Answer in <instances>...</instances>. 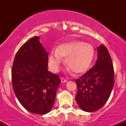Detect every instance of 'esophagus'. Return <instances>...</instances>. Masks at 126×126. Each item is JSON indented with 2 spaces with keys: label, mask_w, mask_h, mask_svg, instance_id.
I'll return each mask as SVG.
<instances>
[{
  "label": "esophagus",
  "mask_w": 126,
  "mask_h": 126,
  "mask_svg": "<svg viewBox=\"0 0 126 126\" xmlns=\"http://www.w3.org/2000/svg\"><path fill=\"white\" fill-rule=\"evenodd\" d=\"M67 81H68V79H65L64 78H61V81H62V83H66Z\"/></svg>",
  "instance_id": "obj_1"
}]
</instances>
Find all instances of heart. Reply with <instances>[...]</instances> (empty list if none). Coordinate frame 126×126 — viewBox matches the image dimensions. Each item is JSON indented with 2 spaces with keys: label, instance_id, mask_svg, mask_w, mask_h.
<instances>
[{
  "label": "heart",
  "instance_id": "b5f03b06",
  "mask_svg": "<svg viewBox=\"0 0 126 126\" xmlns=\"http://www.w3.org/2000/svg\"><path fill=\"white\" fill-rule=\"evenodd\" d=\"M94 56V48L92 45L81 41H71L60 45L58 50L53 49L50 53L48 63L50 69L57 72L66 58V64L76 75L88 71Z\"/></svg>",
  "mask_w": 126,
  "mask_h": 126
}]
</instances>
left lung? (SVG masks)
<instances>
[{
    "label": "left lung",
    "instance_id": "1",
    "mask_svg": "<svg viewBox=\"0 0 126 126\" xmlns=\"http://www.w3.org/2000/svg\"><path fill=\"white\" fill-rule=\"evenodd\" d=\"M95 66L78 79V104L86 112H94L108 101L114 84V71L108 49L103 45L99 47Z\"/></svg>",
    "mask_w": 126,
    "mask_h": 126
}]
</instances>
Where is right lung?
<instances>
[{"instance_id":"add662e5","label":"right lung","mask_w":126,"mask_h":126,"mask_svg":"<svg viewBox=\"0 0 126 126\" xmlns=\"http://www.w3.org/2000/svg\"><path fill=\"white\" fill-rule=\"evenodd\" d=\"M34 36L20 48L12 69V82L16 97L28 111L45 114L55 103L58 75L48 71V54Z\"/></svg>"}]
</instances>
